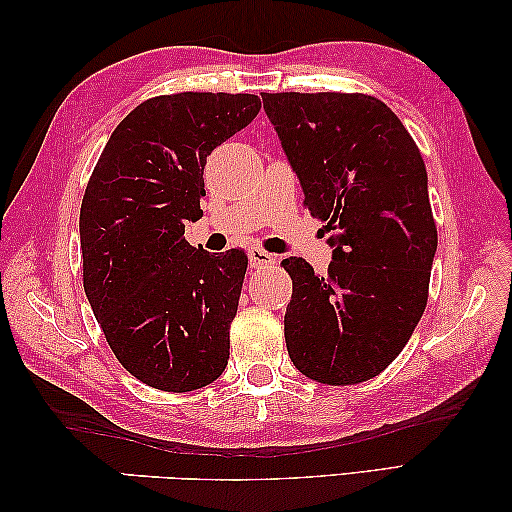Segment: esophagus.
I'll return each mask as SVG.
<instances>
[{"label": "esophagus", "mask_w": 512, "mask_h": 512, "mask_svg": "<svg viewBox=\"0 0 512 512\" xmlns=\"http://www.w3.org/2000/svg\"><path fill=\"white\" fill-rule=\"evenodd\" d=\"M276 263V258L272 256V254H267V251H263V249H258V247H254V249H249V265L251 267H272Z\"/></svg>", "instance_id": "34e87169"}]
</instances>
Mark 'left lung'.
<instances>
[{
	"mask_svg": "<svg viewBox=\"0 0 512 512\" xmlns=\"http://www.w3.org/2000/svg\"><path fill=\"white\" fill-rule=\"evenodd\" d=\"M304 204L333 247L329 274L304 258L286 308L290 360L308 379L351 385L406 347L429 299L435 231L420 149L381 99L345 92H261Z\"/></svg>",
	"mask_w": 512,
	"mask_h": 512,
	"instance_id": "left-lung-1",
	"label": "left lung"
}]
</instances>
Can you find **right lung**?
Returning a JSON list of instances; mask_svg holds the SVG:
<instances>
[{"label":"right lung","mask_w":512,"mask_h":512,"mask_svg":"<svg viewBox=\"0 0 512 512\" xmlns=\"http://www.w3.org/2000/svg\"><path fill=\"white\" fill-rule=\"evenodd\" d=\"M261 111L256 95L179 92L142 102L117 124L81 201L83 290L115 358L165 392L213 383L247 254H208L183 238L204 211V165Z\"/></svg>","instance_id":"1"}]
</instances>
